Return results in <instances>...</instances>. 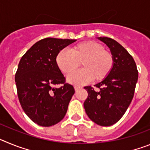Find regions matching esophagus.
I'll use <instances>...</instances> for the list:
<instances>
[{
  "label": "esophagus",
  "instance_id": "obj_1",
  "mask_svg": "<svg viewBox=\"0 0 150 150\" xmlns=\"http://www.w3.org/2000/svg\"><path fill=\"white\" fill-rule=\"evenodd\" d=\"M81 88V87L80 86H74V89H75V91H78L79 89H80Z\"/></svg>",
  "mask_w": 150,
  "mask_h": 150
}]
</instances>
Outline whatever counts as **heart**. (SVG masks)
<instances>
[{"instance_id":"heart-1","label":"heart","mask_w":150,"mask_h":150,"mask_svg":"<svg viewBox=\"0 0 150 150\" xmlns=\"http://www.w3.org/2000/svg\"><path fill=\"white\" fill-rule=\"evenodd\" d=\"M55 63L65 74L72 73L82 63L84 68L69 75L67 81L71 84L84 85L93 78L96 81L105 79L113 66V57L100 43L85 41L74 46L71 52L61 50L57 54Z\"/></svg>"}]
</instances>
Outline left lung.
<instances>
[{
	"label": "left lung",
	"instance_id": "obj_1",
	"mask_svg": "<svg viewBox=\"0 0 150 150\" xmlns=\"http://www.w3.org/2000/svg\"><path fill=\"white\" fill-rule=\"evenodd\" d=\"M109 47L113 66L109 75L95 85L98 91L86 86L88 98L84 108L91 121L100 126H110L122 117L134 97L138 71L133 57L122 45L106 37L97 38Z\"/></svg>",
	"mask_w": 150,
	"mask_h": 150
}]
</instances>
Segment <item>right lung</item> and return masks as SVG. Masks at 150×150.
<instances>
[{
  "mask_svg": "<svg viewBox=\"0 0 150 150\" xmlns=\"http://www.w3.org/2000/svg\"><path fill=\"white\" fill-rule=\"evenodd\" d=\"M76 40L45 38L34 43L22 57L15 76L22 109L40 126L54 125L63 120L74 95L73 86L55 63L57 54ZM63 84L60 88L54 86Z\"/></svg>",
  "mask_w": 150,
  "mask_h": 150,
  "instance_id": "1",
  "label": "right lung"
}]
</instances>
